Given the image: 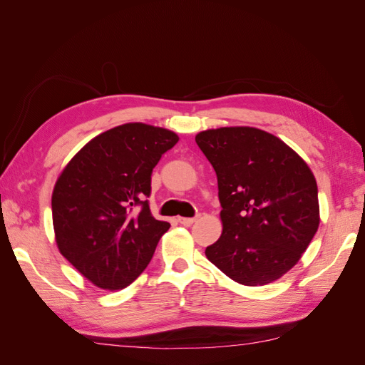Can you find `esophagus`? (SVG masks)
I'll return each instance as SVG.
<instances>
[{"instance_id":"1","label":"esophagus","mask_w":365,"mask_h":365,"mask_svg":"<svg viewBox=\"0 0 365 365\" xmlns=\"http://www.w3.org/2000/svg\"><path fill=\"white\" fill-rule=\"evenodd\" d=\"M197 217H200V215H196L195 217H180L178 220H180L182 225H192L193 222H196Z\"/></svg>"}]
</instances>
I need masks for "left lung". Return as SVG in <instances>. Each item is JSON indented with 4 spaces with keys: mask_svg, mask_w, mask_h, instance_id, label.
Returning a JSON list of instances; mask_svg holds the SVG:
<instances>
[{
    "mask_svg": "<svg viewBox=\"0 0 365 365\" xmlns=\"http://www.w3.org/2000/svg\"><path fill=\"white\" fill-rule=\"evenodd\" d=\"M217 176L222 235L205 256L231 280L262 286L300 260L319 224L317 181L284 143L256 128L200 132Z\"/></svg>",
    "mask_w": 365,
    "mask_h": 365,
    "instance_id": "8db88e82",
    "label": "left lung"
}]
</instances>
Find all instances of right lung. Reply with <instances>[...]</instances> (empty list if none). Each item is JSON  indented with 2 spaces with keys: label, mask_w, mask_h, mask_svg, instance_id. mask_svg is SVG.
I'll return each mask as SVG.
<instances>
[{
  "label": "right lung",
  "mask_w": 365,
  "mask_h": 365,
  "mask_svg": "<svg viewBox=\"0 0 365 365\" xmlns=\"http://www.w3.org/2000/svg\"><path fill=\"white\" fill-rule=\"evenodd\" d=\"M176 143L168 129L121 125L93 138L61 173L51 197L56 244L98 288L129 286L169 230L148 197L153 168Z\"/></svg>",
  "instance_id": "obj_1"
}]
</instances>
